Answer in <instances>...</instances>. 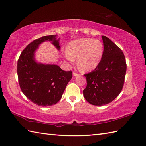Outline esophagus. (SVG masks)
Here are the masks:
<instances>
[{
	"label": "esophagus",
	"mask_w": 146,
	"mask_h": 146,
	"mask_svg": "<svg viewBox=\"0 0 146 146\" xmlns=\"http://www.w3.org/2000/svg\"><path fill=\"white\" fill-rule=\"evenodd\" d=\"M73 75L75 76H79L80 75H79V74H78V73H75V72H73Z\"/></svg>",
	"instance_id": "esophagus-1"
}]
</instances>
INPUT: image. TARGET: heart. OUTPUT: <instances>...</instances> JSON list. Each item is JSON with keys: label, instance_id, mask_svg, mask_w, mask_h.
Returning a JSON list of instances; mask_svg holds the SVG:
<instances>
[{"label": "heart", "instance_id": "heart-1", "mask_svg": "<svg viewBox=\"0 0 146 146\" xmlns=\"http://www.w3.org/2000/svg\"><path fill=\"white\" fill-rule=\"evenodd\" d=\"M104 54V46L98 40L81 38L71 41L67 46L65 58L72 62L77 59V66L80 70H94L100 63Z\"/></svg>", "mask_w": 146, "mask_h": 146}]
</instances>
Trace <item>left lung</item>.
Segmentation results:
<instances>
[{"instance_id":"obj_1","label":"left lung","mask_w":146,"mask_h":146,"mask_svg":"<svg viewBox=\"0 0 146 146\" xmlns=\"http://www.w3.org/2000/svg\"><path fill=\"white\" fill-rule=\"evenodd\" d=\"M102 38L103 56L98 66L85 75L87 84L83 90L86 100L99 106L110 103L120 94L127 70L122 50L107 37L102 36Z\"/></svg>"}]
</instances>
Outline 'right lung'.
I'll return each instance as SVG.
<instances>
[{
  "label": "right lung",
  "instance_id": "add662e5",
  "mask_svg": "<svg viewBox=\"0 0 146 146\" xmlns=\"http://www.w3.org/2000/svg\"><path fill=\"white\" fill-rule=\"evenodd\" d=\"M57 35L36 39L26 46L17 61L18 80L22 92L33 103L42 107L54 105L60 101L67 84L72 78L71 71H65L55 64L39 63L35 52L39 45L50 41L60 49Z\"/></svg>",
  "mask_w": 146,
  "mask_h": 146
}]
</instances>
